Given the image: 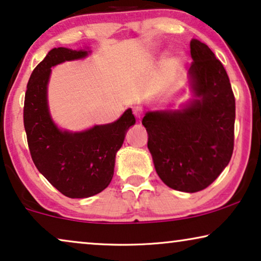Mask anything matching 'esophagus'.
<instances>
[{"label":"esophagus","instance_id":"34e87169","mask_svg":"<svg viewBox=\"0 0 261 261\" xmlns=\"http://www.w3.org/2000/svg\"><path fill=\"white\" fill-rule=\"evenodd\" d=\"M134 115L137 116L139 120H141L142 116H144V113H142V110L140 108H135L134 109Z\"/></svg>","mask_w":261,"mask_h":261}]
</instances>
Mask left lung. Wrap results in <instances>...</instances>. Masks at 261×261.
I'll return each mask as SVG.
<instances>
[{
	"mask_svg": "<svg viewBox=\"0 0 261 261\" xmlns=\"http://www.w3.org/2000/svg\"><path fill=\"white\" fill-rule=\"evenodd\" d=\"M189 83L194 98L179 109L146 112L142 124L155 171L171 189L197 192L228 165L234 148L235 98L222 63L192 39Z\"/></svg>",
	"mask_w": 261,
	"mask_h": 261,
	"instance_id": "obj_1",
	"label": "left lung"
}]
</instances>
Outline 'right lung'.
<instances>
[{"instance_id":"add662e5","label":"right lung","mask_w":261,"mask_h":261,"mask_svg":"<svg viewBox=\"0 0 261 261\" xmlns=\"http://www.w3.org/2000/svg\"><path fill=\"white\" fill-rule=\"evenodd\" d=\"M91 51L52 48L32 72L24 95L23 124L33 163L57 190L70 198H87L112 181L116 152L135 123L132 109L119 120L82 132L60 128L52 120L47 102L51 67L83 59Z\"/></svg>"}]
</instances>
